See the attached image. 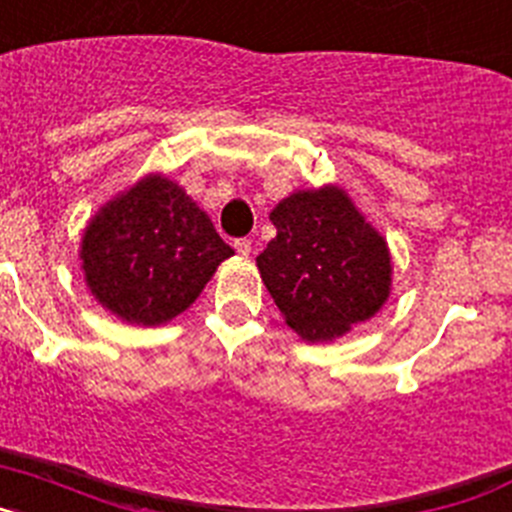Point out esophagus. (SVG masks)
<instances>
[{
    "label": "esophagus",
    "instance_id": "1",
    "mask_svg": "<svg viewBox=\"0 0 512 512\" xmlns=\"http://www.w3.org/2000/svg\"><path fill=\"white\" fill-rule=\"evenodd\" d=\"M233 246H235V251L241 253V256H248V253H251V248H253L248 238H238V241H235Z\"/></svg>",
    "mask_w": 512,
    "mask_h": 512
}]
</instances>
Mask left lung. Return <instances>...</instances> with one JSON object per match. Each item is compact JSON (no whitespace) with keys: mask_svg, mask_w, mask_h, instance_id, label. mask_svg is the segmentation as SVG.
<instances>
[{"mask_svg":"<svg viewBox=\"0 0 512 512\" xmlns=\"http://www.w3.org/2000/svg\"><path fill=\"white\" fill-rule=\"evenodd\" d=\"M269 220L277 238L256 266L302 341H333L377 315L392 287L390 248L341 187L289 194Z\"/></svg>","mask_w":512,"mask_h":512,"instance_id":"8db88e82","label":"left lung"}]
</instances>
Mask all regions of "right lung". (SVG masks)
I'll return each mask as SVG.
<instances>
[{
	"mask_svg": "<svg viewBox=\"0 0 512 512\" xmlns=\"http://www.w3.org/2000/svg\"><path fill=\"white\" fill-rule=\"evenodd\" d=\"M233 256L182 187L143 176L89 220L81 269L102 307L135 325H164L187 310Z\"/></svg>",
	"mask_w": 512,
	"mask_h": 512,
	"instance_id": "1",
	"label": "right lung"
}]
</instances>
